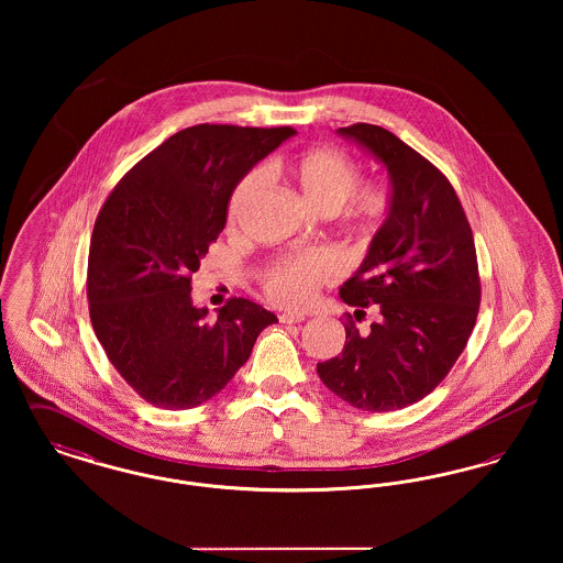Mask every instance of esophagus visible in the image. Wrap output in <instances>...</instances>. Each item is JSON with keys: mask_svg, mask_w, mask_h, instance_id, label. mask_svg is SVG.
Here are the masks:
<instances>
[{"mask_svg": "<svg viewBox=\"0 0 563 563\" xmlns=\"http://www.w3.org/2000/svg\"><path fill=\"white\" fill-rule=\"evenodd\" d=\"M278 321L283 322V324H299V322L306 321V317L303 314H295V312H283V314H278Z\"/></svg>", "mask_w": 563, "mask_h": 563, "instance_id": "esophagus-1", "label": "esophagus"}]
</instances>
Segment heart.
Masks as SVG:
<instances>
[{
    "label": "heart",
    "mask_w": 563,
    "mask_h": 563,
    "mask_svg": "<svg viewBox=\"0 0 563 563\" xmlns=\"http://www.w3.org/2000/svg\"><path fill=\"white\" fill-rule=\"evenodd\" d=\"M269 168L291 181L303 198L322 213L344 205L350 225L374 232L390 214V189L382 184H358L356 162L335 147H306L272 162ZM260 189V175L246 173L228 200V225L236 228ZM333 264L319 251H301L274 260L262 274L264 294L283 308H306L331 278Z\"/></svg>",
    "instance_id": "1"
}]
</instances>
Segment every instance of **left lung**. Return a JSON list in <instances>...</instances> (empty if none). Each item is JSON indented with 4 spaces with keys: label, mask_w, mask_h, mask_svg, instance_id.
<instances>
[{
    "label": "left lung",
    "mask_w": 563,
    "mask_h": 563,
    "mask_svg": "<svg viewBox=\"0 0 563 563\" xmlns=\"http://www.w3.org/2000/svg\"><path fill=\"white\" fill-rule=\"evenodd\" d=\"M340 134L384 162L393 181L390 214L340 289L356 313L377 305L383 319L358 332L346 314L342 354L317 372L352 407L393 411L430 395L466 346L482 303L477 251L455 189L432 162L382 126L358 122Z\"/></svg>",
    "instance_id": "1"
}]
</instances>
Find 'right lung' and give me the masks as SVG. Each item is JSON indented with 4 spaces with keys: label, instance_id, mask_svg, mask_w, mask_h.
<instances>
[{
    "label": "right lung",
    "instance_id": "add662e5",
    "mask_svg": "<svg viewBox=\"0 0 563 563\" xmlns=\"http://www.w3.org/2000/svg\"><path fill=\"white\" fill-rule=\"evenodd\" d=\"M291 134V126H189L111 189L90 239L88 312L111 365L141 399L162 409L209 401L276 322L244 297L209 321L207 308L191 303V274L225 228L232 189Z\"/></svg>",
    "mask_w": 563,
    "mask_h": 563
}]
</instances>
